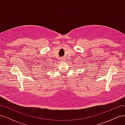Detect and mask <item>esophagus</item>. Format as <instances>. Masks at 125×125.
I'll return each mask as SVG.
<instances>
[{"mask_svg": "<svg viewBox=\"0 0 125 125\" xmlns=\"http://www.w3.org/2000/svg\"><path fill=\"white\" fill-rule=\"evenodd\" d=\"M62 61H65V58H62Z\"/></svg>", "mask_w": 125, "mask_h": 125, "instance_id": "obj_1", "label": "esophagus"}]
</instances>
